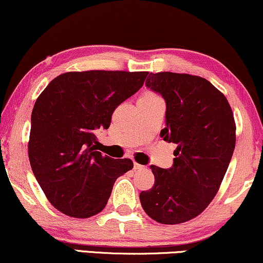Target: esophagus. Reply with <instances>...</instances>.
I'll use <instances>...</instances> for the list:
<instances>
[{
  "mask_svg": "<svg viewBox=\"0 0 263 263\" xmlns=\"http://www.w3.org/2000/svg\"><path fill=\"white\" fill-rule=\"evenodd\" d=\"M135 170H142L143 167H144V166L143 165H141V164H138V162H135Z\"/></svg>",
  "mask_w": 263,
  "mask_h": 263,
  "instance_id": "esophagus-1",
  "label": "esophagus"
}]
</instances>
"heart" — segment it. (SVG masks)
Here are the masks:
<instances>
[{
	"label": "heart",
	"mask_w": 263,
	"mask_h": 263,
	"mask_svg": "<svg viewBox=\"0 0 263 263\" xmlns=\"http://www.w3.org/2000/svg\"><path fill=\"white\" fill-rule=\"evenodd\" d=\"M143 97H147V98H159L158 96L154 95V93H145V95L143 96Z\"/></svg>",
	"instance_id": "1"
}]
</instances>
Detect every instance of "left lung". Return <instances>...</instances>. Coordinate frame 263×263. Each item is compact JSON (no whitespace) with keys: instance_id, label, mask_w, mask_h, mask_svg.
Segmentation results:
<instances>
[{"instance_id":"1","label":"left lung","mask_w":263,"mask_h":263,"mask_svg":"<svg viewBox=\"0 0 263 263\" xmlns=\"http://www.w3.org/2000/svg\"><path fill=\"white\" fill-rule=\"evenodd\" d=\"M145 85L164 97L160 136L177 148L171 168L151 166L154 185L139 200L159 223H183L200 215L220 189L235 148L233 111L223 93L200 76L151 72Z\"/></svg>"}]
</instances>
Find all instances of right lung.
I'll list each match as a JSON object with an SVG mask.
<instances>
[{
	"label": "right lung",
	"mask_w": 263,
	"mask_h": 263,
	"mask_svg": "<svg viewBox=\"0 0 263 263\" xmlns=\"http://www.w3.org/2000/svg\"><path fill=\"white\" fill-rule=\"evenodd\" d=\"M147 71L88 70L57 76L36 99L28 143L30 165L48 201L63 214L88 218L101 212L131 159L96 151L98 129L144 84Z\"/></svg>",
	"instance_id": "1"
}]
</instances>
